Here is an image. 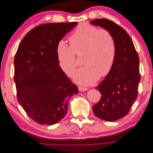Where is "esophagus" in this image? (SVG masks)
<instances>
[{"label": "esophagus", "instance_id": "esophagus-1", "mask_svg": "<svg viewBox=\"0 0 153 153\" xmlns=\"http://www.w3.org/2000/svg\"><path fill=\"white\" fill-rule=\"evenodd\" d=\"M87 89H88L87 87H80V86L78 87V90H79L80 91H85Z\"/></svg>", "mask_w": 153, "mask_h": 153}]
</instances>
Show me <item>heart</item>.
<instances>
[{"label": "heart", "instance_id": "heart-1", "mask_svg": "<svg viewBox=\"0 0 153 153\" xmlns=\"http://www.w3.org/2000/svg\"><path fill=\"white\" fill-rule=\"evenodd\" d=\"M69 42L70 47L62 40L57 43V60L63 72L70 75L77 66L75 54L83 52L84 66L72 75L78 84H92L112 70L116 57V43L108 30L82 22L69 37Z\"/></svg>", "mask_w": 153, "mask_h": 153}]
</instances>
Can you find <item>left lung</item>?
Masks as SVG:
<instances>
[{
    "label": "left lung",
    "instance_id": "1",
    "mask_svg": "<svg viewBox=\"0 0 153 153\" xmlns=\"http://www.w3.org/2000/svg\"><path fill=\"white\" fill-rule=\"evenodd\" d=\"M91 24L108 30L116 43V57L112 70L96 87L101 94L92 106L94 114L106 121H115L126 116L138 96L140 80L139 57L130 36L124 29L105 18Z\"/></svg>",
    "mask_w": 153,
    "mask_h": 153
}]
</instances>
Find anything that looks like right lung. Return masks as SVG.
Here are the masks:
<instances>
[{
  "mask_svg": "<svg viewBox=\"0 0 153 153\" xmlns=\"http://www.w3.org/2000/svg\"><path fill=\"white\" fill-rule=\"evenodd\" d=\"M77 22L49 23L27 33L18 48L15 59L17 99L27 114L41 125H53L68 112V101L78 94L59 66L57 43Z\"/></svg>",
  "mask_w": 153,
  "mask_h": 153,
  "instance_id": "right-lung-1",
  "label": "right lung"
}]
</instances>
